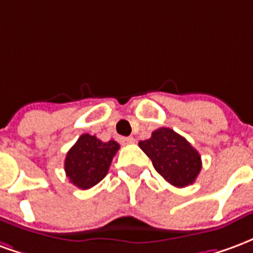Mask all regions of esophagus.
Listing matches in <instances>:
<instances>
[{"instance_id":"1","label":"esophagus","mask_w":253,"mask_h":253,"mask_svg":"<svg viewBox=\"0 0 253 253\" xmlns=\"http://www.w3.org/2000/svg\"><path fill=\"white\" fill-rule=\"evenodd\" d=\"M134 138L132 137H122L121 138V143H123V145H128V143H134Z\"/></svg>"}]
</instances>
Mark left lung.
Listing matches in <instances>:
<instances>
[{
	"label": "left lung",
	"instance_id": "8db88e82",
	"mask_svg": "<svg viewBox=\"0 0 253 253\" xmlns=\"http://www.w3.org/2000/svg\"><path fill=\"white\" fill-rule=\"evenodd\" d=\"M139 148L153 163L154 169L172 186L192 184L202 169L201 154L186 138L168 127L152 132V137L139 142Z\"/></svg>",
	"mask_w": 253,
	"mask_h": 253
}]
</instances>
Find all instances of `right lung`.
Returning a JSON list of instances; mask_svg holds the SVG:
<instances>
[{"mask_svg":"<svg viewBox=\"0 0 253 253\" xmlns=\"http://www.w3.org/2000/svg\"><path fill=\"white\" fill-rule=\"evenodd\" d=\"M118 150L119 143L115 141L103 142L94 135L83 134L65 159V172L70 183L81 190L96 186L105 177Z\"/></svg>","mask_w":253,"mask_h":253,"instance_id":"1","label":"right lung"}]
</instances>
